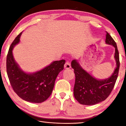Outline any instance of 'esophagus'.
Wrapping results in <instances>:
<instances>
[{"mask_svg":"<svg viewBox=\"0 0 126 126\" xmlns=\"http://www.w3.org/2000/svg\"><path fill=\"white\" fill-rule=\"evenodd\" d=\"M71 64L69 62V61H67L64 64V67L66 69H69V68H71Z\"/></svg>","mask_w":126,"mask_h":126,"instance_id":"obj_1","label":"esophagus"}]
</instances>
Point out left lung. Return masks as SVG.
Masks as SVG:
<instances>
[{
  "instance_id": "obj_1",
  "label": "left lung",
  "mask_w": 126,
  "mask_h": 126,
  "mask_svg": "<svg viewBox=\"0 0 126 126\" xmlns=\"http://www.w3.org/2000/svg\"><path fill=\"white\" fill-rule=\"evenodd\" d=\"M106 43L115 48L114 58L116 61V68L108 79L98 80L84 71L76 60L72 61V68L76 77L74 95L77 101L83 105H94L104 101L111 93L118 77L120 65L119 52L116 43L107 32Z\"/></svg>"
}]
</instances>
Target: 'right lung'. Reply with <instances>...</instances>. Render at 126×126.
I'll use <instances>...</instances> for the list:
<instances>
[{"instance_id": "1", "label": "right lung", "mask_w": 126, "mask_h": 126, "mask_svg": "<svg viewBox=\"0 0 126 126\" xmlns=\"http://www.w3.org/2000/svg\"><path fill=\"white\" fill-rule=\"evenodd\" d=\"M21 32L10 46L7 57V72L10 83L16 94L32 103H42L50 96L55 80L62 71L65 60L53 62L44 69L33 74L25 73L20 69L13 56L12 50L20 40Z\"/></svg>"}]
</instances>
